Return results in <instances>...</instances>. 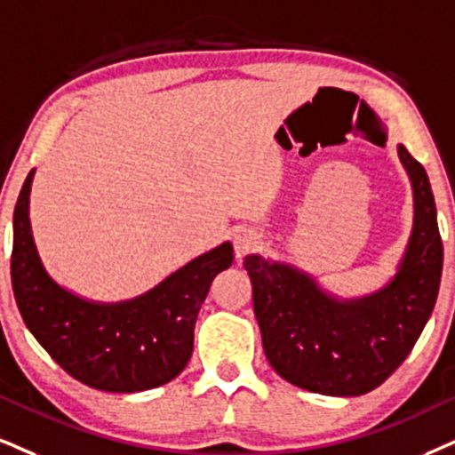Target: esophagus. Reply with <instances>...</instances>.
Returning a JSON list of instances; mask_svg holds the SVG:
<instances>
[{
	"mask_svg": "<svg viewBox=\"0 0 455 455\" xmlns=\"http://www.w3.org/2000/svg\"><path fill=\"white\" fill-rule=\"evenodd\" d=\"M257 244H259V236H257L253 229H238L234 234V251H236L238 259H243L246 253L255 251Z\"/></svg>",
	"mask_w": 455,
	"mask_h": 455,
	"instance_id": "obj_1",
	"label": "esophagus"
}]
</instances>
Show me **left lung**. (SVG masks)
<instances>
[{
	"label": "left lung",
	"instance_id": "left-lung-1",
	"mask_svg": "<svg viewBox=\"0 0 455 455\" xmlns=\"http://www.w3.org/2000/svg\"><path fill=\"white\" fill-rule=\"evenodd\" d=\"M413 229L399 272L371 295L339 299L289 263L244 257L266 358L280 378L329 396L378 388L405 361L436 304L443 243L424 166L399 145Z\"/></svg>",
	"mask_w": 455,
	"mask_h": 455
}]
</instances>
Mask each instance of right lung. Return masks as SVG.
I'll list each match as a JSON object with an SVG mask.
<instances>
[{"label":"right lung","mask_w":455,"mask_h":455,"mask_svg":"<svg viewBox=\"0 0 455 455\" xmlns=\"http://www.w3.org/2000/svg\"><path fill=\"white\" fill-rule=\"evenodd\" d=\"M33 172L14 209V299L44 350L77 382L105 392H141L175 379L194 350V327L212 278L234 261L229 243L196 257L148 293L100 304L56 284L39 259L29 221Z\"/></svg>","instance_id":"right-lung-1"}]
</instances>
